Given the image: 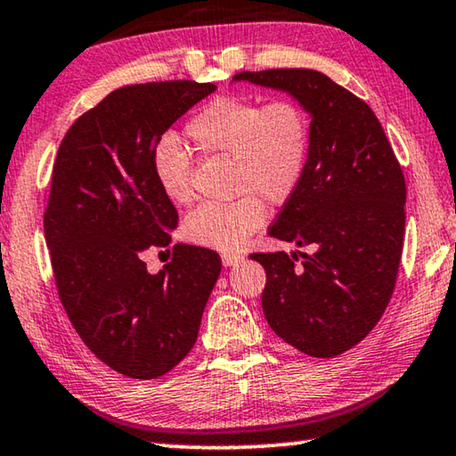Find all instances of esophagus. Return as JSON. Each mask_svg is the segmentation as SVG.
<instances>
[{
	"mask_svg": "<svg viewBox=\"0 0 456 456\" xmlns=\"http://www.w3.org/2000/svg\"><path fill=\"white\" fill-rule=\"evenodd\" d=\"M221 259H223V265H225V267H233L237 264H241L243 256H239V253H223Z\"/></svg>",
	"mask_w": 456,
	"mask_h": 456,
	"instance_id": "esophagus-1",
	"label": "esophagus"
}]
</instances>
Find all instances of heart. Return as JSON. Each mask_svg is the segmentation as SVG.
Segmentation results:
<instances>
[{
  "mask_svg": "<svg viewBox=\"0 0 456 456\" xmlns=\"http://www.w3.org/2000/svg\"><path fill=\"white\" fill-rule=\"evenodd\" d=\"M184 133L200 154L233 159L231 203H205L184 219V237L211 249L235 251L267 219L265 203L285 205L305 179L312 152V117L297 98L219 96L189 118ZM191 157L175 136L159 138L152 175L176 205L192 199Z\"/></svg>",
  "mask_w": 456,
  "mask_h": 456,
  "instance_id": "heart-1",
  "label": "heart"
}]
</instances>
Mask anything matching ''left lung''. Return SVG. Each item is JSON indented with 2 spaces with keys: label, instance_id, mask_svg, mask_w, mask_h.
<instances>
[{
  "label": "left lung",
  "instance_id": "1",
  "mask_svg": "<svg viewBox=\"0 0 456 456\" xmlns=\"http://www.w3.org/2000/svg\"><path fill=\"white\" fill-rule=\"evenodd\" d=\"M233 80L289 92L312 114L305 179L269 227L272 237L312 253L249 257L267 273L261 305L275 334L307 356H339L374 330L395 291L406 221L403 168L372 108L326 74L275 68Z\"/></svg>",
  "mask_w": 456,
  "mask_h": 456
}]
</instances>
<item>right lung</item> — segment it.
<instances>
[{
    "label": "right lung",
    "instance_id": "obj_1",
    "mask_svg": "<svg viewBox=\"0 0 456 456\" xmlns=\"http://www.w3.org/2000/svg\"><path fill=\"white\" fill-rule=\"evenodd\" d=\"M215 90L195 80L114 90L68 128L53 163L44 235L60 302L94 356L136 380L191 352L221 273L219 253L195 245L176 243L157 275L142 261L179 223L152 175L154 144Z\"/></svg>",
    "mask_w": 456,
    "mask_h": 456
}]
</instances>
